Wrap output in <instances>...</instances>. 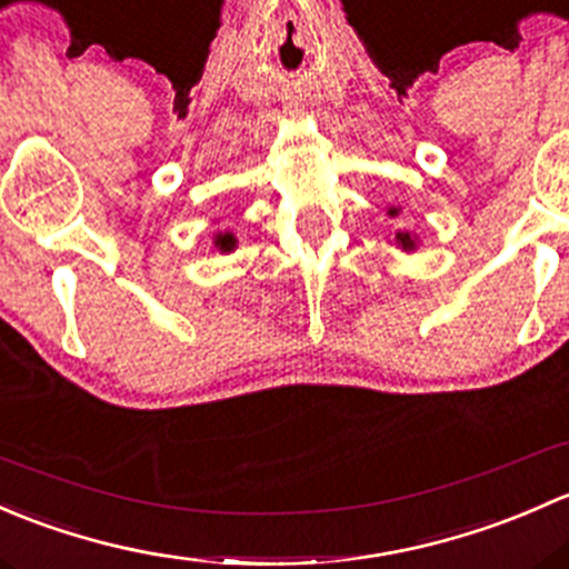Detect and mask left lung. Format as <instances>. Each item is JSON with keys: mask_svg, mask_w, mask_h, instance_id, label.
Wrapping results in <instances>:
<instances>
[{"mask_svg": "<svg viewBox=\"0 0 569 569\" xmlns=\"http://www.w3.org/2000/svg\"><path fill=\"white\" fill-rule=\"evenodd\" d=\"M389 216H397V208H391ZM395 241H397V246H400L402 251H413L416 249V238L411 236V232H397Z\"/></svg>", "mask_w": 569, "mask_h": 569, "instance_id": "1", "label": "left lung"}]
</instances>
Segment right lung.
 <instances>
[{"label":"right lung","instance_id":"right-lung-1","mask_svg":"<svg viewBox=\"0 0 569 569\" xmlns=\"http://www.w3.org/2000/svg\"><path fill=\"white\" fill-rule=\"evenodd\" d=\"M216 249L221 251V254H227V251H232L238 246V241H236V236H232V232H219V236H216Z\"/></svg>","mask_w":569,"mask_h":569}]
</instances>
